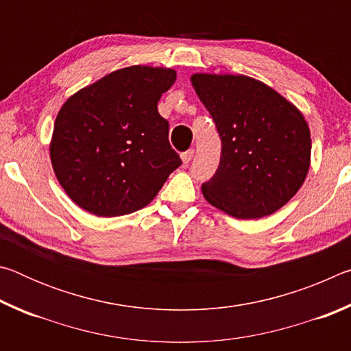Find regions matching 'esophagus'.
Segmentation results:
<instances>
[{
  "instance_id": "obj_1",
  "label": "esophagus",
  "mask_w": 351,
  "mask_h": 351,
  "mask_svg": "<svg viewBox=\"0 0 351 351\" xmlns=\"http://www.w3.org/2000/svg\"><path fill=\"white\" fill-rule=\"evenodd\" d=\"M193 154H195V150H193V148H189V150H187V152H184V153H181V159H182V162L187 165V164H189L190 161H192Z\"/></svg>"
}]
</instances>
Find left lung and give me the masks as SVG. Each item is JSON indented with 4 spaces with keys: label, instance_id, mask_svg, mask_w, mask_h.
<instances>
[{
    "label": "left lung",
    "instance_id": "8db88e82",
    "mask_svg": "<svg viewBox=\"0 0 351 351\" xmlns=\"http://www.w3.org/2000/svg\"><path fill=\"white\" fill-rule=\"evenodd\" d=\"M192 85L221 139L218 169L201 187L204 198L243 219L280 209L310 169L311 139L304 116L251 77L195 74Z\"/></svg>",
    "mask_w": 351,
    "mask_h": 351
}]
</instances>
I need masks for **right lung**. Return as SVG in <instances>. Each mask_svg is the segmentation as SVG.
<instances>
[{
	"instance_id": "1",
	"label": "right lung",
	"mask_w": 351,
	"mask_h": 351,
	"mask_svg": "<svg viewBox=\"0 0 351 351\" xmlns=\"http://www.w3.org/2000/svg\"><path fill=\"white\" fill-rule=\"evenodd\" d=\"M173 69L114 71L66 100L56 119L51 161L58 182L82 209L127 215L156 197L182 164L158 112Z\"/></svg>"
}]
</instances>
